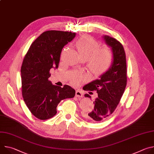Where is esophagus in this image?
<instances>
[{
  "label": "esophagus",
  "instance_id": "esophagus-1",
  "mask_svg": "<svg viewBox=\"0 0 154 154\" xmlns=\"http://www.w3.org/2000/svg\"><path fill=\"white\" fill-rule=\"evenodd\" d=\"M83 95V93L82 91H79V90L76 91V92H75V96L76 97H82Z\"/></svg>",
  "mask_w": 154,
  "mask_h": 154
}]
</instances>
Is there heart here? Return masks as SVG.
<instances>
[{
  "label": "heart",
  "mask_w": 154,
  "mask_h": 154,
  "mask_svg": "<svg viewBox=\"0 0 154 154\" xmlns=\"http://www.w3.org/2000/svg\"><path fill=\"white\" fill-rule=\"evenodd\" d=\"M76 45L81 57L88 60L89 68L95 75H101L109 69L113 59V53L110 48H99V42L88 35L81 37ZM80 77V74H74L72 78V83L77 84Z\"/></svg>",
  "instance_id": "heart-1"
}]
</instances>
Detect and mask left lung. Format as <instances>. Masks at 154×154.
<instances>
[{
  "instance_id": "1",
  "label": "left lung",
  "mask_w": 154,
  "mask_h": 154,
  "mask_svg": "<svg viewBox=\"0 0 154 154\" xmlns=\"http://www.w3.org/2000/svg\"><path fill=\"white\" fill-rule=\"evenodd\" d=\"M103 38L106 45L112 48L113 62L99 79L83 88L85 91L97 93V97L93 102V110L86 115L93 122H102L114 112L124 93L127 80L126 57L122 44L109 36L105 35ZM85 96L91 98L88 94H85Z\"/></svg>"
}]
</instances>
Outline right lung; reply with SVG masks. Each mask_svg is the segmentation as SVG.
Returning a JSON list of instances; mask_svg holds the SVG:
<instances>
[{
  "label": "right lung",
  "instance_id": "right-lung-1",
  "mask_svg": "<svg viewBox=\"0 0 154 154\" xmlns=\"http://www.w3.org/2000/svg\"><path fill=\"white\" fill-rule=\"evenodd\" d=\"M75 33L58 30L43 32L31 45L22 64V94L29 110L36 118L46 120L57 114L61 100L72 98L75 91L70 86L54 85L50 70L57 68L62 49Z\"/></svg>",
  "mask_w": 154,
  "mask_h": 154
}]
</instances>
